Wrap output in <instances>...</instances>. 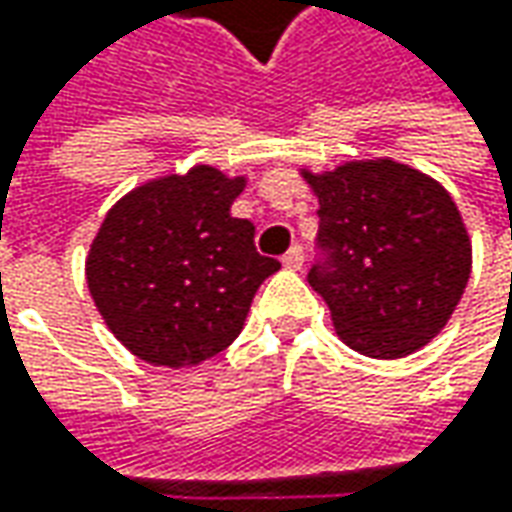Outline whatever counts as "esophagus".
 <instances>
[{
    "label": "esophagus",
    "mask_w": 512,
    "mask_h": 512,
    "mask_svg": "<svg viewBox=\"0 0 512 512\" xmlns=\"http://www.w3.org/2000/svg\"><path fill=\"white\" fill-rule=\"evenodd\" d=\"M282 265H285L287 270H299V267L305 265V253H302V247L299 245L290 247L285 256H282Z\"/></svg>",
    "instance_id": "obj_1"
}]
</instances>
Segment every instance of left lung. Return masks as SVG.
<instances>
[{"label":"left lung","instance_id":"left-lung-1","mask_svg":"<svg viewBox=\"0 0 512 512\" xmlns=\"http://www.w3.org/2000/svg\"><path fill=\"white\" fill-rule=\"evenodd\" d=\"M319 250L307 282L347 347L402 359L430 342L462 299L473 250L453 196L393 159L310 173Z\"/></svg>","mask_w":512,"mask_h":512}]
</instances>
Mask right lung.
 I'll return each instance as SVG.
<instances>
[{
	"instance_id": "1",
	"label": "right lung",
	"mask_w": 512,
	"mask_h": 512,
	"mask_svg": "<svg viewBox=\"0 0 512 512\" xmlns=\"http://www.w3.org/2000/svg\"><path fill=\"white\" fill-rule=\"evenodd\" d=\"M245 176L196 165L133 187L110 207L85 276L105 325L133 356L193 367L222 353L279 262L256 253V227L230 216Z\"/></svg>"
}]
</instances>
